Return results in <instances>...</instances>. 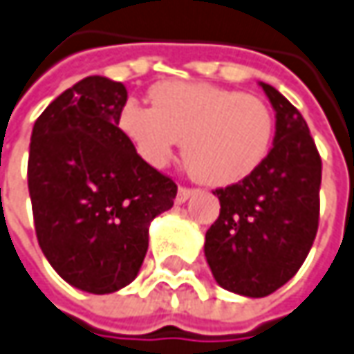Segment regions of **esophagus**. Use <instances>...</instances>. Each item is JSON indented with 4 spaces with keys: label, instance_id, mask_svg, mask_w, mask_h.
Returning <instances> with one entry per match:
<instances>
[{
    "label": "esophagus",
    "instance_id": "obj_1",
    "mask_svg": "<svg viewBox=\"0 0 354 354\" xmlns=\"http://www.w3.org/2000/svg\"><path fill=\"white\" fill-rule=\"evenodd\" d=\"M195 195V189H191V187H179V191H177V203H185L189 197H193Z\"/></svg>",
    "mask_w": 354,
    "mask_h": 354
}]
</instances>
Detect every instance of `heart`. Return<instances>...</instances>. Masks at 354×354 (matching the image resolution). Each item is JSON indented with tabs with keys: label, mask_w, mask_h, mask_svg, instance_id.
<instances>
[{
	"label": "heart",
	"mask_w": 354,
	"mask_h": 354,
	"mask_svg": "<svg viewBox=\"0 0 354 354\" xmlns=\"http://www.w3.org/2000/svg\"><path fill=\"white\" fill-rule=\"evenodd\" d=\"M151 102L153 108L126 104L120 128L156 167L185 140L189 171L203 183L225 187L254 173L270 151L274 114L252 94L207 82H161L151 90Z\"/></svg>",
	"instance_id": "heart-1"
}]
</instances>
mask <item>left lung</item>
Masks as SVG:
<instances>
[{
  "label": "left lung",
  "mask_w": 354,
  "mask_h": 354,
  "mask_svg": "<svg viewBox=\"0 0 354 354\" xmlns=\"http://www.w3.org/2000/svg\"><path fill=\"white\" fill-rule=\"evenodd\" d=\"M276 110L274 147L238 183L212 193L221 214L207 230L205 256L228 292L266 297L297 274L319 226L321 156L299 110L260 82Z\"/></svg>",
  "instance_id": "left-lung-1"
}]
</instances>
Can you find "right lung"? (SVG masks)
Segmentation results:
<instances>
[{"mask_svg": "<svg viewBox=\"0 0 354 354\" xmlns=\"http://www.w3.org/2000/svg\"><path fill=\"white\" fill-rule=\"evenodd\" d=\"M128 90L88 76L37 118L27 185L39 246L64 281L112 293L138 276L151 218L173 207L175 181L120 129Z\"/></svg>", "mask_w": 354, "mask_h": 354, "instance_id": "1", "label": "right lung"}]
</instances>
